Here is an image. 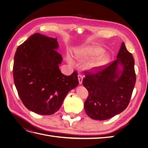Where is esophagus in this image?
Instances as JSON below:
<instances>
[{
	"instance_id": "esophagus-1",
	"label": "esophagus",
	"mask_w": 148,
	"mask_h": 148,
	"mask_svg": "<svg viewBox=\"0 0 148 148\" xmlns=\"http://www.w3.org/2000/svg\"><path fill=\"white\" fill-rule=\"evenodd\" d=\"M78 79H79V84L81 85L82 83V81H83V75H81L80 74H79L78 75Z\"/></svg>"
}]
</instances>
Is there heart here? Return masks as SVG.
I'll use <instances>...</instances> for the list:
<instances>
[{"label":"heart","instance_id":"1","mask_svg":"<svg viewBox=\"0 0 148 148\" xmlns=\"http://www.w3.org/2000/svg\"><path fill=\"white\" fill-rule=\"evenodd\" d=\"M104 51L105 50L103 48L99 46H89L83 49L82 53L85 57H93L100 55L88 64L87 68L90 69H98L103 66L106 63H108L109 60H110V57L107 54H103L104 53ZM67 60L71 65L74 64L73 60L71 57H68Z\"/></svg>","mask_w":148,"mask_h":148}]
</instances>
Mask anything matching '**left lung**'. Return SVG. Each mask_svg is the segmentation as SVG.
<instances>
[{
  "instance_id": "obj_1",
  "label": "left lung",
  "mask_w": 148,
  "mask_h": 148,
  "mask_svg": "<svg viewBox=\"0 0 148 148\" xmlns=\"http://www.w3.org/2000/svg\"><path fill=\"white\" fill-rule=\"evenodd\" d=\"M97 69L95 73L85 72L82 83L89 95L84 108L89 117L105 120L123 112L129 105L136 81L134 60L122 42L117 59Z\"/></svg>"
}]
</instances>
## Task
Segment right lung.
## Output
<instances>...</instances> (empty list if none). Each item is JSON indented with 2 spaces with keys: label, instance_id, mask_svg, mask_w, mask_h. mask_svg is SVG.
<instances>
[{
  "label": "right lung",
  "instance_id": "obj_1",
  "mask_svg": "<svg viewBox=\"0 0 148 148\" xmlns=\"http://www.w3.org/2000/svg\"><path fill=\"white\" fill-rule=\"evenodd\" d=\"M58 48L57 38L35 33L14 55L12 71L18 94L28 110L38 114L59 110L68 92L79 84L76 71L68 76L61 73Z\"/></svg>",
  "mask_w": 148,
  "mask_h": 148
}]
</instances>
